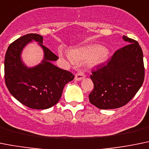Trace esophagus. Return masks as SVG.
<instances>
[{
    "label": "esophagus",
    "mask_w": 149,
    "mask_h": 149,
    "mask_svg": "<svg viewBox=\"0 0 149 149\" xmlns=\"http://www.w3.org/2000/svg\"><path fill=\"white\" fill-rule=\"evenodd\" d=\"M85 77V74L83 73L82 71H79L76 73L75 75V79L76 81H81V79H83Z\"/></svg>",
    "instance_id": "obj_1"
}]
</instances>
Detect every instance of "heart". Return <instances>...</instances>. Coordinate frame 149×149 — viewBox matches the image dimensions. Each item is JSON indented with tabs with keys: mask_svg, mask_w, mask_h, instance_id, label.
<instances>
[{
	"mask_svg": "<svg viewBox=\"0 0 149 149\" xmlns=\"http://www.w3.org/2000/svg\"><path fill=\"white\" fill-rule=\"evenodd\" d=\"M108 56V51L106 48L99 45H90L85 48H80L73 51L71 54H68V57L73 64L76 62L91 60L93 65H98L104 62Z\"/></svg>",
	"mask_w": 149,
	"mask_h": 149,
	"instance_id": "obj_1",
	"label": "heart"
}]
</instances>
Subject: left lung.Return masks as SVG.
I'll return each mask as SVG.
<instances>
[{
	"mask_svg": "<svg viewBox=\"0 0 149 149\" xmlns=\"http://www.w3.org/2000/svg\"><path fill=\"white\" fill-rule=\"evenodd\" d=\"M127 45L117 50L107 64L92 70L94 88L89 95L92 104L101 109L121 107L136 95L143 83V54L139 43L123 36Z\"/></svg>",
	"mask_w": 149,
	"mask_h": 149,
	"instance_id": "1",
	"label": "left lung"
}]
</instances>
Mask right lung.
Segmentation results:
<instances>
[{"instance_id":"add662e5","label":"right lung","mask_w":149,"mask_h":149,"mask_svg":"<svg viewBox=\"0 0 149 149\" xmlns=\"http://www.w3.org/2000/svg\"><path fill=\"white\" fill-rule=\"evenodd\" d=\"M32 39L40 43L45 56L42 63L29 68L22 62L20 54ZM42 40L37 34L22 36L8 47L4 61L5 83L9 93L23 105L35 109H48L57 104L65 84L74 79L73 73L51 63L59 57L42 45Z\"/></svg>"}]
</instances>
